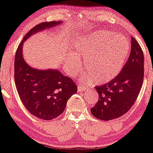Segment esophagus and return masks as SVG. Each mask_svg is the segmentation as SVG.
Segmentation results:
<instances>
[{
  "mask_svg": "<svg viewBox=\"0 0 153 153\" xmlns=\"http://www.w3.org/2000/svg\"><path fill=\"white\" fill-rule=\"evenodd\" d=\"M86 89H87V88H86L85 85H83L82 83L79 84V85H78V91H79V92L85 91V90Z\"/></svg>",
  "mask_w": 153,
  "mask_h": 153,
  "instance_id": "obj_1",
  "label": "esophagus"
}]
</instances>
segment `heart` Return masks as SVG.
<instances>
[{
	"mask_svg": "<svg viewBox=\"0 0 153 153\" xmlns=\"http://www.w3.org/2000/svg\"><path fill=\"white\" fill-rule=\"evenodd\" d=\"M74 49L79 55L85 57L82 80L97 84L108 83L122 70L130 54V43L126 37L108 31H98L83 35L74 42ZM74 51L66 54L65 62L70 70L80 62Z\"/></svg>",
	"mask_w": 153,
	"mask_h": 153,
	"instance_id": "obj_1",
	"label": "heart"
}]
</instances>
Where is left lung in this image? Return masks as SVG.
<instances>
[{
  "instance_id": "obj_1",
  "label": "left lung",
  "mask_w": 153,
  "mask_h": 153,
  "mask_svg": "<svg viewBox=\"0 0 153 153\" xmlns=\"http://www.w3.org/2000/svg\"><path fill=\"white\" fill-rule=\"evenodd\" d=\"M143 54L135 39L131 37V52L120 73L112 81L97 86L99 100L91 110L96 118L109 121L125 114L135 102L142 86Z\"/></svg>"
}]
</instances>
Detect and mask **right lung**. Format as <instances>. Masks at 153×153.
<instances>
[{"instance_id": "add662e5", "label": "right lung", "mask_w": 153, "mask_h": 153, "mask_svg": "<svg viewBox=\"0 0 153 153\" xmlns=\"http://www.w3.org/2000/svg\"><path fill=\"white\" fill-rule=\"evenodd\" d=\"M62 23L45 22L35 26L24 37L15 55V83L21 100L31 114L43 120L56 118L64 111L68 99L77 92V86L57 69L39 70L28 65L24 59L23 46L32 35Z\"/></svg>"}]
</instances>
